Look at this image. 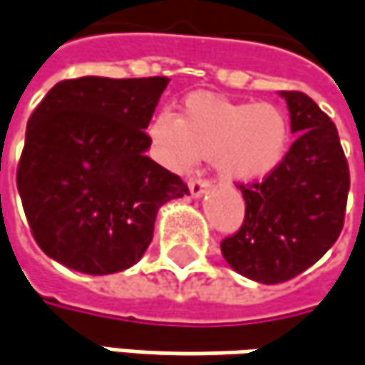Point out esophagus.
I'll use <instances>...</instances> for the list:
<instances>
[{
    "mask_svg": "<svg viewBox=\"0 0 365 365\" xmlns=\"http://www.w3.org/2000/svg\"><path fill=\"white\" fill-rule=\"evenodd\" d=\"M207 189H210V180H205V178H191L189 180V191H191L192 197H201Z\"/></svg>",
    "mask_w": 365,
    "mask_h": 365,
    "instance_id": "obj_1",
    "label": "esophagus"
}]
</instances>
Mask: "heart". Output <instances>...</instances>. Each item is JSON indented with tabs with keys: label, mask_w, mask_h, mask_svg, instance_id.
<instances>
[{
	"label": "heart",
	"mask_w": 365,
	"mask_h": 365,
	"mask_svg": "<svg viewBox=\"0 0 365 365\" xmlns=\"http://www.w3.org/2000/svg\"><path fill=\"white\" fill-rule=\"evenodd\" d=\"M148 135L158 160L187 173L199 158L232 182H255L283 164L292 143V123L271 102H234L213 94L189 96L178 117L158 113Z\"/></svg>",
	"instance_id": "1"
}]
</instances>
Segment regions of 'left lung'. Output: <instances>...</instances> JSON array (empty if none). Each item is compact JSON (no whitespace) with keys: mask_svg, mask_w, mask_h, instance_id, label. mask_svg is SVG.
<instances>
[{"mask_svg":"<svg viewBox=\"0 0 365 365\" xmlns=\"http://www.w3.org/2000/svg\"><path fill=\"white\" fill-rule=\"evenodd\" d=\"M282 96L298 139L275 173L240 185L245 222L222 240L230 267L259 283L287 282L317 263L343 230L349 192L335 123L304 92Z\"/></svg>","mask_w":365,"mask_h":365,"instance_id":"1","label":"left lung"}]
</instances>
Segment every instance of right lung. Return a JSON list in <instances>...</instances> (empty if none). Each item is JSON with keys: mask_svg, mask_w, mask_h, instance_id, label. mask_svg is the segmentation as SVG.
<instances>
[{"mask_svg": "<svg viewBox=\"0 0 365 365\" xmlns=\"http://www.w3.org/2000/svg\"><path fill=\"white\" fill-rule=\"evenodd\" d=\"M168 82L63 80L30 115L16 182L36 245L57 263L88 275L129 269L152 242L158 210L189 195L145 155Z\"/></svg>", "mask_w": 365, "mask_h": 365, "instance_id": "1", "label": "right lung"}]
</instances>
